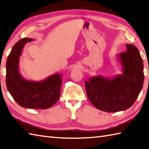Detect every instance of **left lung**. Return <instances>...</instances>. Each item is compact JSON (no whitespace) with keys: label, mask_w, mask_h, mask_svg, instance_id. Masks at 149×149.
Listing matches in <instances>:
<instances>
[{"label":"left lung","mask_w":149,"mask_h":149,"mask_svg":"<svg viewBox=\"0 0 149 149\" xmlns=\"http://www.w3.org/2000/svg\"><path fill=\"white\" fill-rule=\"evenodd\" d=\"M126 52L117 56L122 74L112 78L94 76L85 81L87 97L101 111L117 112L133 105L141 92L144 81L143 62L134 45H125Z\"/></svg>","instance_id":"left-lung-1"}]
</instances>
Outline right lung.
<instances>
[{"instance_id":"1","label":"right lung","mask_w":149,"mask_h":149,"mask_svg":"<svg viewBox=\"0 0 149 149\" xmlns=\"http://www.w3.org/2000/svg\"><path fill=\"white\" fill-rule=\"evenodd\" d=\"M32 40L22 39L13 46L6 62V86L13 98L22 107L45 110L52 107L60 97L62 76L56 73L39 81L22 77L19 69V57L25 45Z\"/></svg>"}]
</instances>
